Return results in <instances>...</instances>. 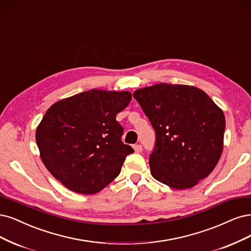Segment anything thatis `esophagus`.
Returning <instances> with one entry per match:
<instances>
[{"label": "esophagus", "mask_w": 251, "mask_h": 251, "mask_svg": "<svg viewBox=\"0 0 251 251\" xmlns=\"http://www.w3.org/2000/svg\"><path fill=\"white\" fill-rule=\"evenodd\" d=\"M133 148H134V151L136 152H141L142 151V145L141 144H135Z\"/></svg>", "instance_id": "obj_1"}]
</instances>
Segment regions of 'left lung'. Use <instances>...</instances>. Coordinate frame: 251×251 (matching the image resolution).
<instances>
[{
  "label": "left lung",
  "mask_w": 251,
  "mask_h": 251,
  "mask_svg": "<svg viewBox=\"0 0 251 251\" xmlns=\"http://www.w3.org/2000/svg\"><path fill=\"white\" fill-rule=\"evenodd\" d=\"M133 97L154 128L152 176L177 190L208 176L221 157L226 128L222 110L208 94L194 86L161 83Z\"/></svg>",
  "instance_id": "left-lung-1"
}]
</instances>
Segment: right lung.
Returning <instances> with one entry per match:
<instances>
[{
  "label": "right lung",
  "mask_w": 251,
  "mask_h": 251,
  "mask_svg": "<svg viewBox=\"0 0 251 251\" xmlns=\"http://www.w3.org/2000/svg\"><path fill=\"white\" fill-rule=\"evenodd\" d=\"M128 91L92 89L51 105L36 129L40 158L56 179L75 193L100 192L118 176L131 146L122 141L116 115Z\"/></svg>",
  "instance_id": "obj_1"
}]
</instances>
